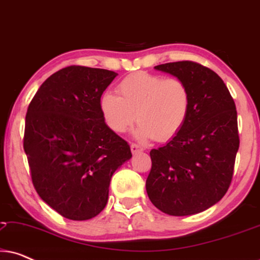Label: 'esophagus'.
<instances>
[{"label":"esophagus","mask_w":260,"mask_h":260,"mask_svg":"<svg viewBox=\"0 0 260 260\" xmlns=\"http://www.w3.org/2000/svg\"><path fill=\"white\" fill-rule=\"evenodd\" d=\"M130 149H131V152H133V154H137V152H140V151H143L144 149L141 147V145H138V144H135V143H133L130 145Z\"/></svg>","instance_id":"obj_1"}]
</instances>
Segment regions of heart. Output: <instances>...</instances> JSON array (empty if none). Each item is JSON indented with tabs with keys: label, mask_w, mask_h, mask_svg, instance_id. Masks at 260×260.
Masks as SVG:
<instances>
[{
	"label": "heart",
	"mask_w": 260,
	"mask_h": 260,
	"mask_svg": "<svg viewBox=\"0 0 260 260\" xmlns=\"http://www.w3.org/2000/svg\"><path fill=\"white\" fill-rule=\"evenodd\" d=\"M118 95L106 92L99 101L103 119L115 133L129 129L141 141H168L176 136L190 111V92L182 80L138 72L124 78L117 86Z\"/></svg>",
	"instance_id": "obj_1"
}]
</instances>
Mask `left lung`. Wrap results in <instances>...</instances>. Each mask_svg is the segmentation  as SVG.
Wrapping results in <instances>:
<instances>
[{
  "instance_id": "8db88e82",
  "label": "left lung",
  "mask_w": 260,
  "mask_h": 260,
  "mask_svg": "<svg viewBox=\"0 0 260 260\" xmlns=\"http://www.w3.org/2000/svg\"><path fill=\"white\" fill-rule=\"evenodd\" d=\"M155 70L182 80L190 92L187 122L168 143L150 151L147 193L169 215H193L222 199L239 149L236 104L214 71L193 61L168 62Z\"/></svg>"
}]
</instances>
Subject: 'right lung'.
I'll return each mask as SVG.
<instances>
[{"label": "right lung", "instance_id": "1", "mask_svg": "<svg viewBox=\"0 0 260 260\" xmlns=\"http://www.w3.org/2000/svg\"><path fill=\"white\" fill-rule=\"evenodd\" d=\"M116 72L69 66L45 80L28 106L23 149L39 197L63 218L105 208L113 173L129 144L103 119L99 101Z\"/></svg>", "mask_w": 260, "mask_h": 260}]
</instances>
